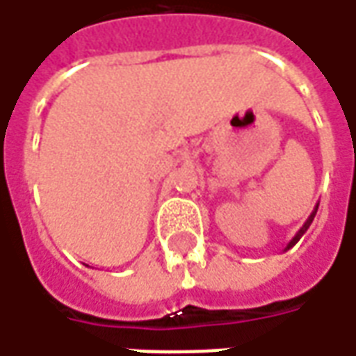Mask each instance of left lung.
I'll use <instances>...</instances> for the list:
<instances>
[{"mask_svg": "<svg viewBox=\"0 0 356 356\" xmlns=\"http://www.w3.org/2000/svg\"><path fill=\"white\" fill-rule=\"evenodd\" d=\"M317 207H319V204H316V207H314V211H312V213H309V217H307V219H306V223H304V225H302V227H300V231H298V233H296L294 237H292V241H290V243H288V245H286V247H284V250L292 249V247H294L296 243H298V241L302 239V235H304V233H306L307 227H309V225H312V221H314V217H316V213H317Z\"/></svg>", "mask_w": 356, "mask_h": 356, "instance_id": "8db88e82", "label": "left lung"}]
</instances>
